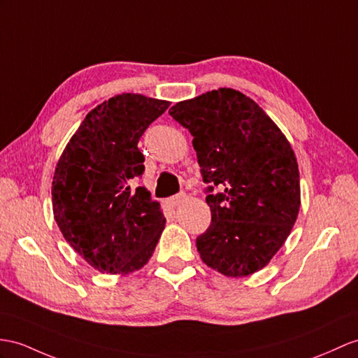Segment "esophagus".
Here are the masks:
<instances>
[{
  "label": "esophagus",
  "instance_id": "esophagus-1",
  "mask_svg": "<svg viewBox=\"0 0 358 358\" xmlns=\"http://www.w3.org/2000/svg\"><path fill=\"white\" fill-rule=\"evenodd\" d=\"M185 200V193H179V194H176V196H173V197H170L167 202H169V205H171V206H178V205H180L182 202H184Z\"/></svg>",
  "mask_w": 358,
  "mask_h": 358
}]
</instances>
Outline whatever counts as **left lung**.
<instances>
[{"label": "left lung", "mask_w": 358, "mask_h": 358, "mask_svg": "<svg viewBox=\"0 0 358 358\" xmlns=\"http://www.w3.org/2000/svg\"><path fill=\"white\" fill-rule=\"evenodd\" d=\"M193 135L211 224L200 258L226 276L263 268L290 235L301 206L299 170L285 136L258 104L231 88L169 110Z\"/></svg>", "instance_id": "obj_1"}]
</instances>
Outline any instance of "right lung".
I'll use <instances>...</instances> for the list:
<instances>
[{"mask_svg":"<svg viewBox=\"0 0 358 358\" xmlns=\"http://www.w3.org/2000/svg\"><path fill=\"white\" fill-rule=\"evenodd\" d=\"M170 106L121 94L92 109L60 156L51 187L60 232L86 263L126 275L150 259L165 226L161 206L132 182L144 173L138 141Z\"/></svg>","mask_w":358,"mask_h":358,"instance_id":"1","label":"right lung"}]
</instances>
